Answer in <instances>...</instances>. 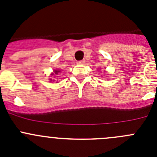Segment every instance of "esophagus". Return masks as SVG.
<instances>
[{"mask_svg":"<svg viewBox=\"0 0 157 157\" xmlns=\"http://www.w3.org/2000/svg\"><path fill=\"white\" fill-rule=\"evenodd\" d=\"M85 63V60H78L77 61V63L78 64H83V63Z\"/></svg>","mask_w":157,"mask_h":157,"instance_id":"34e87169","label":"esophagus"}]
</instances>
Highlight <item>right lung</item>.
I'll list each match as a JSON object with an SVG mask.
<instances>
[{
    "label": "right lung",
    "instance_id": "add662e5",
    "mask_svg": "<svg viewBox=\"0 0 157 157\" xmlns=\"http://www.w3.org/2000/svg\"><path fill=\"white\" fill-rule=\"evenodd\" d=\"M59 71H59V70H55V71H54V74H58V73H59ZM54 74H52V75H53Z\"/></svg>",
    "mask_w": 157,
    "mask_h": 157
}]
</instances>
